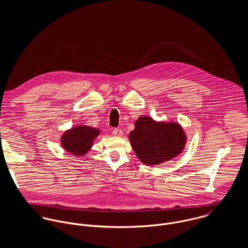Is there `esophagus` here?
<instances>
[{
  "label": "esophagus",
  "mask_w": 248,
  "mask_h": 248,
  "mask_svg": "<svg viewBox=\"0 0 248 248\" xmlns=\"http://www.w3.org/2000/svg\"><path fill=\"white\" fill-rule=\"evenodd\" d=\"M112 135L114 136V137H122V135H123V132H122V130L121 129H117V128H115V129H113V131H112Z\"/></svg>",
  "instance_id": "1"
}]
</instances>
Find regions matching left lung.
<instances>
[{
  "instance_id": "obj_1",
  "label": "left lung",
  "mask_w": 248,
  "mask_h": 248,
  "mask_svg": "<svg viewBox=\"0 0 248 248\" xmlns=\"http://www.w3.org/2000/svg\"><path fill=\"white\" fill-rule=\"evenodd\" d=\"M129 135L132 147L147 165H156L177 156L184 148L186 138L182 128L174 122H156L141 116Z\"/></svg>"
}]
</instances>
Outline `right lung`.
I'll list each match as a JSON object with an SVG mask.
<instances>
[{
  "mask_svg": "<svg viewBox=\"0 0 248 248\" xmlns=\"http://www.w3.org/2000/svg\"><path fill=\"white\" fill-rule=\"evenodd\" d=\"M98 135L99 131L97 129L78 126L67 131L63 135L61 141L66 151L75 155H82L91 149L93 140Z\"/></svg>",
  "mask_w": 248,
  "mask_h": 248,
  "instance_id": "obj_1",
  "label": "right lung"
}]
</instances>
